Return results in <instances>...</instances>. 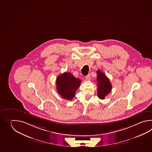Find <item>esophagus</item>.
<instances>
[{
	"mask_svg": "<svg viewBox=\"0 0 152 152\" xmlns=\"http://www.w3.org/2000/svg\"><path fill=\"white\" fill-rule=\"evenodd\" d=\"M85 79L87 80H90L91 79L90 75H88L86 76H85Z\"/></svg>",
	"mask_w": 152,
	"mask_h": 152,
	"instance_id": "esophagus-1",
	"label": "esophagus"
}]
</instances>
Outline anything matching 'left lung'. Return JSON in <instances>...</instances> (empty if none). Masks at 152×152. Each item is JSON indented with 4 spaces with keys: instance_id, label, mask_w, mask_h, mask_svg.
Segmentation results:
<instances>
[{
    "instance_id": "1",
    "label": "left lung",
    "mask_w": 152,
    "mask_h": 152,
    "mask_svg": "<svg viewBox=\"0 0 152 152\" xmlns=\"http://www.w3.org/2000/svg\"><path fill=\"white\" fill-rule=\"evenodd\" d=\"M97 73V96L101 99H104L112 90V85L109 78L102 72L98 70Z\"/></svg>"
}]
</instances>
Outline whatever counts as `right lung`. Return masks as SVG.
<instances>
[{"label": "right lung", "mask_w": 152, "mask_h": 152, "mask_svg": "<svg viewBox=\"0 0 152 152\" xmlns=\"http://www.w3.org/2000/svg\"><path fill=\"white\" fill-rule=\"evenodd\" d=\"M81 83L80 79L75 77L71 73L64 72L56 78L57 91L63 98L67 100H72Z\"/></svg>", "instance_id": "add662e5"}]
</instances>
